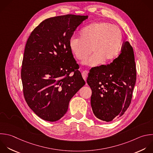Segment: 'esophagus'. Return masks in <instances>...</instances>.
Segmentation results:
<instances>
[{
  "instance_id": "1",
  "label": "esophagus",
  "mask_w": 153,
  "mask_h": 153,
  "mask_svg": "<svg viewBox=\"0 0 153 153\" xmlns=\"http://www.w3.org/2000/svg\"><path fill=\"white\" fill-rule=\"evenodd\" d=\"M87 75H88V72L87 71H84L82 72V78H84V79L85 80V81H86Z\"/></svg>"
}]
</instances>
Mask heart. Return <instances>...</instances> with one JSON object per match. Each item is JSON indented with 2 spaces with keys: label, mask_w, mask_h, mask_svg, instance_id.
I'll return each instance as SVG.
<instances>
[{
  "label": "heart",
  "mask_w": 153,
  "mask_h": 153,
  "mask_svg": "<svg viewBox=\"0 0 153 153\" xmlns=\"http://www.w3.org/2000/svg\"><path fill=\"white\" fill-rule=\"evenodd\" d=\"M123 42V34L118 27L107 22H96L84 27L79 32V38L72 36L69 47L79 60H84L91 50L93 54L83 63L96 66L102 62L109 63L115 60Z\"/></svg>",
  "instance_id": "b5f03b06"
}]
</instances>
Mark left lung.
Wrapping results in <instances>:
<instances>
[{
    "label": "left lung",
    "instance_id": "8db88e82",
    "mask_svg": "<svg viewBox=\"0 0 153 153\" xmlns=\"http://www.w3.org/2000/svg\"><path fill=\"white\" fill-rule=\"evenodd\" d=\"M136 80L133 50L126 41L112 63L94 67L88 74L87 82L92 90L94 115L107 122L122 116L131 103Z\"/></svg>",
    "mask_w": 153,
    "mask_h": 153
}]
</instances>
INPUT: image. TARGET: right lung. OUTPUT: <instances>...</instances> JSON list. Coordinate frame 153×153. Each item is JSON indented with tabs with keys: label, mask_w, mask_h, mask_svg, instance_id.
<instances>
[{
	"label": "right lung",
	"mask_w": 153,
	"mask_h": 153,
	"mask_svg": "<svg viewBox=\"0 0 153 153\" xmlns=\"http://www.w3.org/2000/svg\"><path fill=\"white\" fill-rule=\"evenodd\" d=\"M88 16L68 14L47 19L31 33L25 49L21 77L23 94L41 118L56 121L85 84L69 40Z\"/></svg>",
	"instance_id": "right-lung-1"
}]
</instances>
